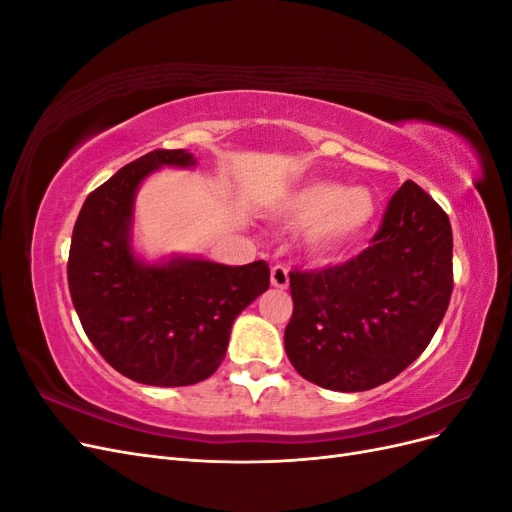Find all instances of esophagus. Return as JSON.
<instances>
[{"label": "esophagus", "instance_id": "esophagus-1", "mask_svg": "<svg viewBox=\"0 0 512 512\" xmlns=\"http://www.w3.org/2000/svg\"><path fill=\"white\" fill-rule=\"evenodd\" d=\"M288 282H290L288 269H286L284 265H275V267L271 269V284H273L275 288H288Z\"/></svg>", "mask_w": 512, "mask_h": 512}]
</instances>
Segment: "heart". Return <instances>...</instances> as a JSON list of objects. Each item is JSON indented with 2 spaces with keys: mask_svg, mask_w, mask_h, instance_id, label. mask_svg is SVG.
<instances>
[{
  "mask_svg": "<svg viewBox=\"0 0 512 512\" xmlns=\"http://www.w3.org/2000/svg\"><path fill=\"white\" fill-rule=\"evenodd\" d=\"M378 203L365 188L346 190L333 181H312L286 194L280 215L292 224L309 226L316 247H339L363 237L374 224Z\"/></svg>",
  "mask_w": 512,
  "mask_h": 512,
  "instance_id": "heart-1",
  "label": "heart"
}]
</instances>
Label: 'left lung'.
<instances>
[{
	"label": "left lung",
	"instance_id": "1",
	"mask_svg": "<svg viewBox=\"0 0 512 512\" xmlns=\"http://www.w3.org/2000/svg\"><path fill=\"white\" fill-rule=\"evenodd\" d=\"M451 292V222L436 200L406 181L367 250L337 267L290 271L286 354L322 389H376L429 346Z\"/></svg>",
	"mask_w": 512,
	"mask_h": 512
}]
</instances>
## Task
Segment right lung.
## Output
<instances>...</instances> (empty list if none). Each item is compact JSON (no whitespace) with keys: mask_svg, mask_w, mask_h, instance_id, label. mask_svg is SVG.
Returning a JSON list of instances; mask_svg holds the SVG:
<instances>
[{"mask_svg":"<svg viewBox=\"0 0 512 512\" xmlns=\"http://www.w3.org/2000/svg\"><path fill=\"white\" fill-rule=\"evenodd\" d=\"M185 149H156L91 192L76 218L68 286L89 342L126 378L188 386L226 356L235 318L269 288L265 260L228 267L175 256L149 265L132 250L138 185L162 166L190 168Z\"/></svg>","mask_w":512,"mask_h":512,"instance_id":"right-lung-1","label":"right lung"}]
</instances>
